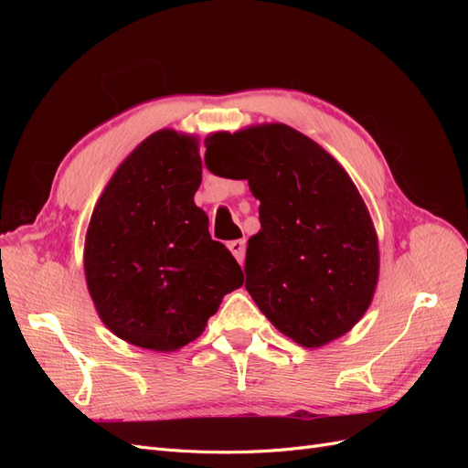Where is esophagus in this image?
I'll use <instances>...</instances> for the list:
<instances>
[{
	"instance_id": "34e87169",
	"label": "esophagus",
	"mask_w": 468,
	"mask_h": 468,
	"mask_svg": "<svg viewBox=\"0 0 468 468\" xmlns=\"http://www.w3.org/2000/svg\"><path fill=\"white\" fill-rule=\"evenodd\" d=\"M229 248L234 253V258L238 260V263L242 265L244 256H246V242H244V239H232V242H229Z\"/></svg>"
}]
</instances>
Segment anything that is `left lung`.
<instances>
[{
    "label": "left lung",
    "mask_w": 468,
    "mask_h": 468,
    "mask_svg": "<svg viewBox=\"0 0 468 468\" xmlns=\"http://www.w3.org/2000/svg\"><path fill=\"white\" fill-rule=\"evenodd\" d=\"M205 146L210 172L232 169L261 203L244 269L253 303L303 347L347 334L373 303L380 260L369 208L346 169L282 122L212 133Z\"/></svg>",
    "instance_id": "8db88e82"
}]
</instances>
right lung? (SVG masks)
I'll return each instance as SVG.
<instances>
[{
	"label": "right lung",
	"mask_w": 468,
	"mask_h": 468,
	"mask_svg": "<svg viewBox=\"0 0 468 468\" xmlns=\"http://www.w3.org/2000/svg\"><path fill=\"white\" fill-rule=\"evenodd\" d=\"M199 138L162 129L115 169L91 212L83 271L101 322L126 344L169 353L195 342L244 273L195 205Z\"/></svg>",
	"instance_id": "right-lung-1"
}]
</instances>
